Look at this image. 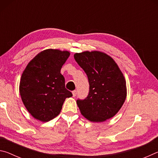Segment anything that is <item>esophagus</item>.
Instances as JSON below:
<instances>
[{
    "mask_svg": "<svg viewBox=\"0 0 158 158\" xmlns=\"http://www.w3.org/2000/svg\"><path fill=\"white\" fill-rule=\"evenodd\" d=\"M77 90H73V97H75V96L77 95Z\"/></svg>",
    "mask_w": 158,
    "mask_h": 158,
    "instance_id": "esophagus-1",
    "label": "esophagus"
}]
</instances>
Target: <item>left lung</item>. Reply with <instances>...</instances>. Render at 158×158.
<instances>
[{"label": "left lung", "instance_id": "1", "mask_svg": "<svg viewBox=\"0 0 158 158\" xmlns=\"http://www.w3.org/2000/svg\"><path fill=\"white\" fill-rule=\"evenodd\" d=\"M74 58L86 74L89 93L77 100L79 110L92 122H103L114 116L122 107L127 95L126 82L112 58L105 53L84 52Z\"/></svg>", "mask_w": 158, "mask_h": 158}]
</instances>
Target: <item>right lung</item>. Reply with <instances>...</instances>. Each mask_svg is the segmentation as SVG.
I'll return each instance as SVG.
<instances>
[{
    "label": "right lung",
    "mask_w": 158,
    "mask_h": 158,
    "mask_svg": "<svg viewBox=\"0 0 158 158\" xmlns=\"http://www.w3.org/2000/svg\"><path fill=\"white\" fill-rule=\"evenodd\" d=\"M69 52L46 49L26 66L21 75L19 93L26 109L35 118L49 121L60 114L64 101L73 94L65 89L60 74Z\"/></svg>",
    "instance_id": "1"
}]
</instances>
